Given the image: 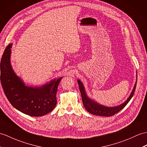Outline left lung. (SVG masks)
Here are the masks:
<instances>
[{
    "instance_id": "obj_1",
    "label": "left lung",
    "mask_w": 147,
    "mask_h": 147,
    "mask_svg": "<svg viewBox=\"0 0 147 147\" xmlns=\"http://www.w3.org/2000/svg\"><path fill=\"white\" fill-rule=\"evenodd\" d=\"M77 82L78 85H79V89L82 95V102H83L85 109L87 110V112L90 113L91 114H93V115L103 117L113 116V115L117 113L121 109H123L124 107L127 105V103L129 102L130 99L132 98V96H134L136 85H137V81H136L134 89L132 90V92L131 93V94L130 95L129 97H128L127 100L124 103H123L122 104L118 105L117 107H108L99 104L97 102H96L94 100H93L90 99V98H88L85 93L83 84H82L81 81L79 80H77Z\"/></svg>"
}]
</instances>
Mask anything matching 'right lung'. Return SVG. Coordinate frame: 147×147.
<instances>
[{
    "instance_id": "add662e5",
    "label": "right lung",
    "mask_w": 147,
    "mask_h": 147,
    "mask_svg": "<svg viewBox=\"0 0 147 147\" xmlns=\"http://www.w3.org/2000/svg\"><path fill=\"white\" fill-rule=\"evenodd\" d=\"M12 44L8 45L1 62V82L5 96L20 112L32 117H41L51 112L57 104L56 94L62 77L41 87L26 86L14 72L10 64Z\"/></svg>"
}]
</instances>
